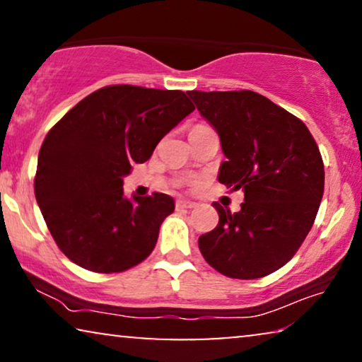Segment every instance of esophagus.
<instances>
[{
    "label": "esophagus",
    "mask_w": 362,
    "mask_h": 362,
    "mask_svg": "<svg viewBox=\"0 0 362 362\" xmlns=\"http://www.w3.org/2000/svg\"><path fill=\"white\" fill-rule=\"evenodd\" d=\"M196 206V202L186 201V199H177L176 201V209H192Z\"/></svg>",
    "instance_id": "34e87169"
}]
</instances>
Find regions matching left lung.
Masks as SVG:
<instances>
[{
	"mask_svg": "<svg viewBox=\"0 0 362 362\" xmlns=\"http://www.w3.org/2000/svg\"><path fill=\"white\" fill-rule=\"evenodd\" d=\"M187 95L221 138L217 180L244 191L240 211L214 202L219 224L199 237L207 264L230 279H260L284 267L313 226L325 166L306 125L252 90Z\"/></svg>",
	"mask_w": 362,
	"mask_h": 362,
	"instance_id": "1",
	"label": "left lung"
}]
</instances>
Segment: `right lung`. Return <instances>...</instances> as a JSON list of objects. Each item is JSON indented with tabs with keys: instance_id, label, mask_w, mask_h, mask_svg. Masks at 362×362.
Masks as SVG:
<instances>
[{
	"instance_id": "obj_1",
	"label": "right lung",
	"mask_w": 362,
	"mask_h": 362,
	"mask_svg": "<svg viewBox=\"0 0 362 362\" xmlns=\"http://www.w3.org/2000/svg\"><path fill=\"white\" fill-rule=\"evenodd\" d=\"M194 110L181 90L98 88L47 133L37 156L36 201L66 257L97 274L145 260L175 199L123 194V177L145 163L166 133Z\"/></svg>"
}]
</instances>
